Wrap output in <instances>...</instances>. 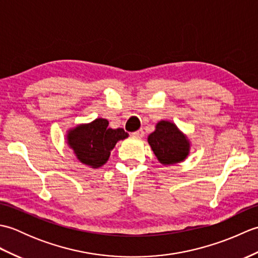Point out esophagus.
<instances>
[{"label":"esophagus","instance_id":"34e87169","mask_svg":"<svg viewBox=\"0 0 258 258\" xmlns=\"http://www.w3.org/2000/svg\"><path fill=\"white\" fill-rule=\"evenodd\" d=\"M135 136H138V138H143L144 136V131L143 128H140L139 131H136V132L133 133Z\"/></svg>","mask_w":258,"mask_h":258}]
</instances>
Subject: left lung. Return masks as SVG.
<instances>
[{"instance_id": "left-lung-1", "label": "left lung", "mask_w": 258, "mask_h": 258, "mask_svg": "<svg viewBox=\"0 0 258 258\" xmlns=\"http://www.w3.org/2000/svg\"><path fill=\"white\" fill-rule=\"evenodd\" d=\"M147 141L157 160L165 165L182 162L188 155V140L176 125L167 120L158 122L156 130L150 134Z\"/></svg>"}]
</instances>
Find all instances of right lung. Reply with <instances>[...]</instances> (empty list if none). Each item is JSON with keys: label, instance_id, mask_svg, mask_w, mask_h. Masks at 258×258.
I'll return each instance as SVG.
<instances>
[{"label": "right lung", "instance_id": "right-lung-1", "mask_svg": "<svg viewBox=\"0 0 258 258\" xmlns=\"http://www.w3.org/2000/svg\"><path fill=\"white\" fill-rule=\"evenodd\" d=\"M128 136L123 128H109L108 120L96 118L90 124L79 125L68 134V143L85 165L97 168L108 160L118 141Z\"/></svg>", "mask_w": 258, "mask_h": 258}]
</instances>
